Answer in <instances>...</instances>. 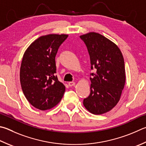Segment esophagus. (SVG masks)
<instances>
[{
    "label": "esophagus",
    "instance_id": "esophagus-1",
    "mask_svg": "<svg viewBox=\"0 0 146 146\" xmlns=\"http://www.w3.org/2000/svg\"><path fill=\"white\" fill-rule=\"evenodd\" d=\"M75 82H70L68 83V86L70 87H72L73 86H75Z\"/></svg>",
    "mask_w": 146,
    "mask_h": 146
}]
</instances>
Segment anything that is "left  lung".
<instances>
[{
  "label": "left lung",
  "mask_w": 146,
  "mask_h": 146,
  "mask_svg": "<svg viewBox=\"0 0 146 146\" xmlns=\"http://www.w3.org/2000/svg\"><path fill=\"white\" fill-rule=\"evenodd\" d=\"M91 61V92L84 100L86 109L93 114L108 112L117 105L125 84V67L121 50L101 34L90 33L80 36Z\"/></svg>",
  "instance_id": "1"
}]
</instances>
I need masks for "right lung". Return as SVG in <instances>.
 <instances>
[{
	"label": "right lung",
	"instance_id": "obj_1",
	"mask_svg": "<svg viewBox=\"0 0 146 146\" xmlns=\"http://www.w3.org/2000/svg\"><path fill=\"white\" fill-rule=\"evenodd\" d=\"M66 34H48L34 41L23 55L20 79L28 102L38 109L46 110L59 103L65 92L58 80L55 55Z\"/></svg>",
	"mask_w": 146,
	"mask_h": 146
}]
</instances>
